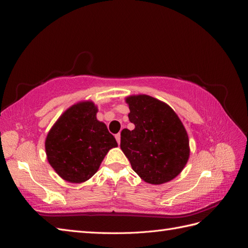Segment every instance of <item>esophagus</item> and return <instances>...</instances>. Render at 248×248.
<instances>
[{
  "mask_svg": "<svg viewBox=\"0 0 248 248\" xmlns=\"http://www.w3.org/2000/svg\"><path fill=\"white\" fill-rule=\"evenodd\" d=\"M116 140H117L118 144H120V141H121V134H120V133L116 134Z\"/></svg>",
  "mask_w": 248,
  "mask_h": 248,
  "instance_id": "34e87169",
  "label": "esophagus"
}]
</instances>
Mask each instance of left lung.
<instances>
[{
    "label": "left lung",
    "mask_w": 248,
    "mask_h": 248,
    "mask_svg": "<svg viewBox=\"0 0 248 248\" xmlns=\"http://www.w3.org/2000/svg\"><path fill=\"white\" fill-rule=\"evenodd\" d=\"M134 129H123L121 147L132 170L145 182L159 185L176 178L189 158V140L172 108L154 97L126 98Z\"/></svg>",
    "instance_id": "obj_1"
}]
</instances>
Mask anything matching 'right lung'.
Here are the masks:
<instances>
[{"label": "right lung", "mask_w": 248, "mask_h": 248, "mask_svg": "<svg viewBox=\"0 0 248 248\" xmlns=\"http://www.w3.org/2000/svg\"><path fill=\"white\" fill-rule=\"evenodd\" d=\"M97 111L92 101L73 104L47 133V160L65 181H87L98 170L109 150L118 146L107 125L97 120Z\"/></svg>", "instance_id": "add662e5"}]
</instances>
